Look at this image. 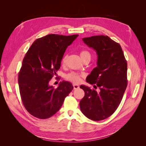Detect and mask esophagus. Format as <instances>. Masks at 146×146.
Here are the masks:
<instances>
[{
    "label": "esophagus",
    "mask_w": 146,
    "mask_h": 146,
    "mask_svg": "<svg viewBox=\"0 0 146 146\" xmlns=\"http://www.w3.org/2000/svg\"><path fill=\"white\" fill-rule=\"evenodd\" d=\"M73 86H74V90H77L79 88V86L77 85H73Z\"/></svg>",
    "instance_id": "obj_1"
}]
</instances>
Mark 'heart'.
<instances>
[{"instance_id": "heart-1", "label": "heart", "mask_w": 146, "mask_h": 146, "mask_svg": "<svg viewBox=\"0 0 146 146\" xmlns=\"http://www.w3.org/2000/svg\"><path fill=\"white\" fill-rule=\"evenodd\" d=\"M86 56H90L91 57L90 54L88 51L86 50H83L80 52V57L81 58H83L85 57ZM67 55H64L62 60H61V63H62L63 65H64L66 62V60H67ZM84 76L83 74H79L76 72H71L70 73H68L67 74L65 75L64 78L67 81H69L71 83H75V84H77L78 83H80L81 81V78L83 77Z\"/></svg>"}]
</instances>
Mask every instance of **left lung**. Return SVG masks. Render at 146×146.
<instances>
[{
  "instance_id": "1",
  "label": "left lung",
  "mask_w": 146,
  "mask_h": 146,
  "mask_svg": "<svg viewBox=\"0 0 146 146\" xmlns=\"http://www.w3.org/2000/svg\"><path fill=\"white\" fill-rule=\"evenodd\" d=\"M82 39L98 55V66L86 80L91 85L96 84L100 92L81 85L85 96L80 102V108L86 117L99 121L112 115L121 103L127 86V63L120 44L108 36Z\"/></svg>"
}]
</instances>
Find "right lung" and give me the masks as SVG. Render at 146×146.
<instances>
[{
  "mask_svg": "<svg viewBox=\"0 0 146 146\" xmlns=\"http://www.w3.org/2000/svg\"><path fill=\"white\" fill-rule=\"evenodd\" d=\"M78 36L46 35L35 40L25 54L18 83L23 105L32 116L41 119L52 116L73 90L69 82H61L56 88L49 82L60 68L66 48Z\"/></svg>",
  "mask_w": 146,
  "mask_h": 146,
  "instance_id": "obj_1",
  "label": "right lung"
}]
</instances>
